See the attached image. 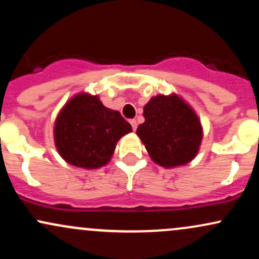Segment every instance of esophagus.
<instances>
[{
    "label": "esophagus",
    "mask_w": 259,
    "mask_h": 259,
    "mask_svg": "<svg viewBox=\"0 0 259 259\" xmlns=\"http://www.w3.org/2000/svg\"><path fill=\"white\" fill-rule=\"evenodd\" d=\"M130 124H132V126H133V129H134V130L138 129V121H136L135 119H132V120H130Z\"/></svg>",
    "instance_id": "1"
}]
</instances>
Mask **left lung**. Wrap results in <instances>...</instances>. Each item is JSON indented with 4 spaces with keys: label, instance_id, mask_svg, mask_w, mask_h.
<instances>
[{
    "label": "left lung",
    "instance_id": "left-lung-1",
    "mask_svg": "<svg viewBox=\"0 0 259 259\" xmlns=\"http://www.w3.org/2000/svg\"><path fill=\"white\" fill-rule=\"evenodd\" d=\"M145 123L136 134L151 158L165 168L186 164L197 153L202 127L197 115L177 95L151 99L144 108Z\"/></svg>",
    "mask_w": 259,
    "mask_h": 259
}]
</instances>
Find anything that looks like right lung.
I'll use <instances>...</instances> for the list:
<instances>
[{
    "label": "right lung",
    "mask_w": 259,
    "mask_h": 259,
    "mask_svg": "<svg viewBox=\"0 0 259 259\" xmlns=\"http://www.w3.org/2000/svg\"><path fill=\"white\" fill-rule=\"evenodd\" d=\"M133 127L118 111H112L97 96L81 94L59 113L55 126L59 154L75 167L100 168L111 159L117 141Z\"/></svg>",
    "instance_id": "1"
}]
</instances>
